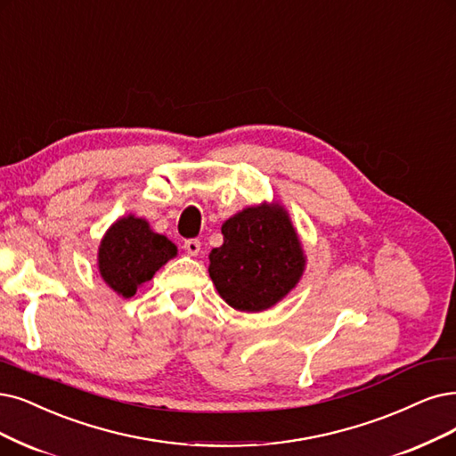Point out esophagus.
I'll use <instances>...</instances> for the list:
<instances>
[{"instance_id":"1","label":"esophagus","mask_w":456,"mask_h":456,"mask_svg":"<svg viewBox=\"0 0 456 456\" xmlns=\"http://www.w3.org/2000/svg\"><path fill=\"white\" fill-rule=\"evenodd\" d=\"M183 249L188 251L190 256H197L199 251H200V242H199L197 239H190V240H185V242H183Z\"/></svg>"}]
</instances>
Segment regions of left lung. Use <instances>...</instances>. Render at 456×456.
I'll list each match as a JSON object with an SVG mask.
<instances>
[{
    "instance_id": "obj_1",
    "label": "left lung",
    "mask_w": 456,
    "mask_h": 456,
    "mask_svg": "<svg viewBox=\"0 0 456 456\" xmlns=\"http://www.w3.org/2000/svg\"><path fill=\"white\" fill-rule=\"evenodd\" d=\"M224 244L210 251L217 293L240 312H261L288 295L305 271V254L281 207H251L222 225Z\"/></svg>"
}]
</instances>
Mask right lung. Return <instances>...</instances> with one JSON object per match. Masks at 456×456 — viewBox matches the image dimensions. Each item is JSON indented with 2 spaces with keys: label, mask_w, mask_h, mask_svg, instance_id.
Returning <instances> with one entry per match:
<instances>
[{
  "label": "right lung",
  "mask_w": 456,
  "mask_h": 456,
  "mask_svg": "<svg viewBox=\"0 0 456 456\" xmlns=\"http://www.w3.org/2000/svg\"><path fill=\"white\" fill-rule=\"evenodd\" d=\"M176 256V246L150 229L141 217L127 216L107 231L99 246V273L110 288L126 298Z\"/></svg>",
  "instance_id": "right-lung-1"
}]
</instances>
